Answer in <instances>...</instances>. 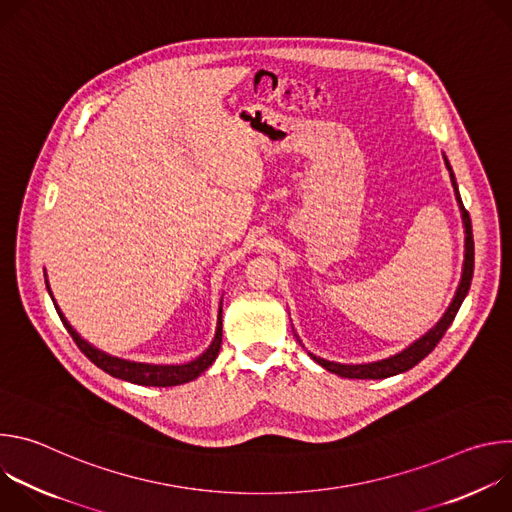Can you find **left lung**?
<instances>
[{"mask_svg": "<svg viewBox=\"0 0 512 512\" xmlns=\"http://www.w3.org/2000/svg\"><path fill=\"white\" fill-rule=\"evenodd\" d=\"M446 168L450 172V180L454 186V194L460 206V214H462V225H464V263H462V277L460 283L456 287V294L448 306V310L444 312V316L435 322L433 328H429L421 338H417L415 342H411L407 348H403L401 352L383 358V360H375V362H362V364H342V362H334V360H326L320 358L312 352H308L320 367H324L326 371L344 377V379H387V377H395L399 373H405L409 369H413L417 362H421L435 346L437 342L442 340V336L446 334V330L450 328V324L454 322L464 298L468 296V289L472 283V273H474V239H472V223H470V214L466 212L462 198H460V190H458V182L454 176V170L448 162V158L444 156Z\"/></svg>", "mask_w": 512, "mask_h": 512, "instance_id": "left-lung-1", "label": "left lung"}]
</instances>
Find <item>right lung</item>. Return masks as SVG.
I'll list each match as a JSON object with an SVG mask.
<instances>
[{
  "label": "right lung",
  "mask_w": 512,
  "mask_h": 512,
  "mask_svg": "<svg viewBox=\"0 0 512 512\" xmlns=\"http://www.w3.org/2000/svg\"><path fill=\"white\" fill-rule=\"evenodd\" d=\"M44 277H46V271H44ZM46 287H48V294H50V298L54 302V308H56L64 328L72 336V340L77 342V346L85 352V356L91 362H95L99 369H103L107 375H111L115 379L129 381V383L143 385V387H176V385H184V383H190V381L198 379L210 367V364L216 360L218 350H221V342H223V300H221V306H218L214 338H212V342L208 344V348L202 354H198L194 360L184 362V364H152V362H135V360L119 358V356H113V354L93 346L89 340H85L75 328L70 326V322L62 314V310L58 308V304H56V300L52 296L48 277H46Z\"/></svg>",
  "instance_id": "1"
}]
</instances>
